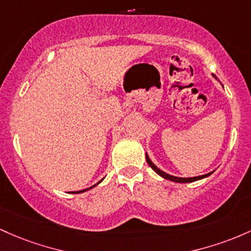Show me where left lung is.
<instances>
[{"label": "left lung", "mask_w": 251, "mask_h": 251, "mask_svg": "<svg viewBox=\"0 0 251 251\" xmlns=\"http://www.w3.org/2000/svg\"><path fill=\"white\" fill-rule=\"evenodd\" d=\"M215 77H216V75H215ZM146 159H147V162H148V165L151 166V170H153L154 172H156V173L159 174V176H161L162 178H165V179H167V180H171V181H174V182H192V181H197V180H199V179L206 178V176H209L210 174H211V173H209V174H204V176H193V178H178V176H170V174L165 173V172H162L161 170H159V168H157L156 166L154 165V163L151 161V159H149L147 154H146Z\"/></svg>", "instance_id": "1"}]
</instances>
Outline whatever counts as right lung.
<instances>
[{
  "label": "right lung",
  "instance_id": "add662e5",
  "mask_svg": "<svg viewBox=\"0 0 251 251\" xmlns=\"http://www.w3.org/2000/svg\"><path fill=\"white\" fill-rule=\"evenodd\" d=\"M100 181H102V180H100ZM100 182H98V184H100ZM92 187H95V186H92ZM92 187H90V188H92ZM90 188H86V190H83V191H78V192H72V193H81V192H85V191L90 190Z\"/></svg>",
  "mask_w": 251,
  "mask_h": 251
}]
</instances>
